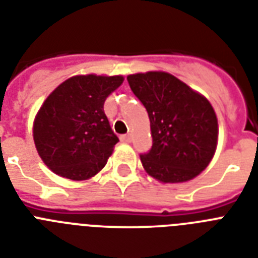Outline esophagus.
<instances>
[{"instance_id": "1", "label": "esophagus", "mask_w": 258, "mask_h": 258, "mask_svg": "<svg viewBox=\"0 0 258 258\" xmlns=\"http://www.w3.org/2000/svg\"><path fill=\"white\" fill-rule=\"evenodd\" d=\"M121 141H122V142H131L132 141V136H131V134H124V136H121Z\"/></svg>"}]
</instances>
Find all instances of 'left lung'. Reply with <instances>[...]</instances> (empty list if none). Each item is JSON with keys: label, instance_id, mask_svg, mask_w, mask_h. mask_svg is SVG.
Instances as JSON below:
<instances>
[{"label": "left lung", "instance_id": "obj_1", "mask_svg": "<svg viewBox=\"0 0 258 258\" xmlns=\"http://www.w3.org/2000/svg\"><path fill=\"white\" fill-rule=\"evenodd\" d=\"M126 79L150 120L153 146L141 155L145 171L161 183L194 179L218 148V117L207 97L169 72H138Z\"/></svg>", "mask_w": 258, "mask_h": 258}]
</instances>
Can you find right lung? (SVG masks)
I'll return each mask as SVG.
<instances>
[{
    "label": "right lung",
    "mask_w": 258,
    "mask_h": 258,
    "mask_svg": "<svg viewBox=\"0 0 258 258\" xmlns=\"http://www.w3.org/2000/svg\"><path fill=\"white\" fill-rule=\"evenodd\" d=\"M124 76L76 75L47 96L35 114L34 144L56 175L87 180L103 170L118 142L104 113L106 97Z\"/></svg>",
    "instance_id": "1"
}]
</instances>
